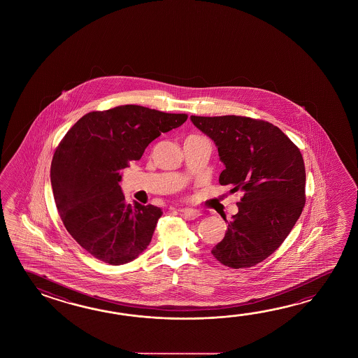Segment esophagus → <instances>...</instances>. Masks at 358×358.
<instances>
[{
  "label": "esophagus",
  "instance_id": "34e87169",
  "mask_svg": "<svg viewBox=\"0 0 358 358\" xmlns=\"http://www.w3.org/2000/svg\"><path fill=\"white\" fill-rule=\"evenodd\" d=\"M180 213L184 216V219H187V220H194L199 216L197 210H193V208H182L180 210Z\"/></svg>",
  "mask_w": 358,
  "mask_h": 358
}]
</instances>
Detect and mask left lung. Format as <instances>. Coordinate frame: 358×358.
<instances>
[{
	"mask_svg": "<svg viewBox=\"0 0 358 358\" xmlns=\"http://www.w3.org/2000/svg\"><path fill=\"white\" fill-rule=\"evenodd\" d=\"M190 120L217 147L225 166L221 185L231 184L244 193L224 239L211 253L225 266H255L280 247L302 213V155L270 122L236 115L190 116Z\"/></svg>",
	"mask_w": 358,
	"mask_h": 358,
	"instance_id": "1",
	"label": "left lung"
}]
</instances>
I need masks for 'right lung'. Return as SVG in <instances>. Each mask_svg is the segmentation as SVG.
I'll return each instance as SVG.
<instances>
[{
  "instance_id": "right-lung-1",
  "label": "right lung",
  "mask_w": 358,
  "mask_h": 358,
  "mask_svg": "<svg viewBox=\"0 0 358 358\" xmlns=\"http://www.w3.org/2000/svg\"><path fill=\"white\" fill-rule=\"evenodd\" d=\"M187 117L125 105L84 115L62 138L51 164L55 203L70 236L93 257L122 265L148 247L162 211L128 205L120 171Z\"/></svg>"
}]
</instances>
